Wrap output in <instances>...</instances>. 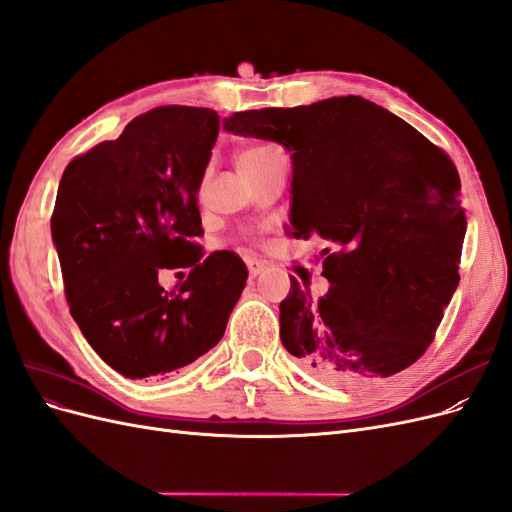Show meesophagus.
Wrapping results in <instances>:
<instances>
[{"instance_id": "1", "label": "esophagus", "mask_w": 512, "mask_h": 512, "mask_svg": "<svg viewBox=\"0 0 512 512\" xmlns=\"http://www.w3.org/2000/svg\"><path fill=\"white\" fill-rule=\"evenodd\" d=\"M245 265H247V271H250V277H256L262 269H265V262L254 258V256H247L245 258Z\"/></svg>"}]
</instances>
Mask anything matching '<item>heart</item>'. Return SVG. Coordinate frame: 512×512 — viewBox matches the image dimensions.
I'll list each match as a JSON object with an SVG mask.
<instances>
[{"instance_id": "heart-1", "label": "heart", "mask_w": 512, "mask_h": 512, "mask_svg": "<svg viewBox=\"0 0 512 512\" xmlns=\"http://www.w3.org/2000/svg\"><path fill=\"white\" fill-rule=\"evenodd\" d=\"M280 153H282V151L277 149L275 145H267V143L250 145V147H245V149L239 153L237 164H239V168H241V166H256V164L267 162V160L273 158V156H280Z\"/></svg>"}]
</instances>
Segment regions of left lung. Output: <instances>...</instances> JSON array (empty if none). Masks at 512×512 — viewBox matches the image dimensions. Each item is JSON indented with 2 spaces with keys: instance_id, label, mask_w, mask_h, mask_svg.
Listing matches in <instances>:
<instances>
[{
  "instance_id": "8db88e82",
  "label": "left lung",
  "mask_w": 512,
  "mask_h": 512,
  "mask_svg": "<svg viewBox=\"0 0 512 512\" xmlns=\"http://www.w3.org/2000/svg\"><path fill=\"white\" fill-rule=\"evenodd\" d=\"M292 153V235H320L318 301L290 277L284 348L322 380L359 386L423 356L459 284L466 215L453 160L386 108L342 96L224 121Z\"/></svg>"
}]
</instances>
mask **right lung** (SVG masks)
I'll use <instances>...</instances> for the list:
<instances>
[{
	"label": "right lung",
	"mask_w": 512,
	"mask_h": 512,
	"mask_svg": "<svg viewBox=\"0 0 512 512\" xmlns=\"http://www.w3.org/2000/svg\"><path fill=\"white\" fill-rule=\"evenodd\" d=\"M218 132L211 108L160 106L61 175L51 232L70 314L126 378H168L209 352L245 288L235 252L203 258L196 243V194ZM179 266L191 273L166 293L157 271Z\"/></svg>",
	"instance_id": "right-lung-1"
}]
</instances>
